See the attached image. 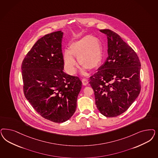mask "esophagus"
Masks as SVG:
<instances>
[{
    "label": "esophagus",
    "mask_w": 158,
    "mask_h": 158,
    "mask_svg": "<svg viewBox=\"0 0 158 158\" xmlns=\"http://www.w3.org/2000/svg\"><path fill=\"white\" fill-rule=\"evenodd\" d=\"M82 84L84 85H86L88 84V80L86 79V78H83L82 80Z\"/></svg>",
    "instance_id": "obj_1"
}]
</instances>
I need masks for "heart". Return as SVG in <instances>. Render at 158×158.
Segmentation results:
<instances>
[{"label":"heart","mask_w":158,"mask_h":158,"mask_svg":"<svg viewBox=\"0 0 158 158\" xmlns=\"http://www.w3.org/2000/svg\"><path fill=\"white\" fill-rule=\"evenodd\" d=\"M69 49L63 52V61L66 71L71 75L77 71L78 62L73 56L78 58L82 65L81 73L86 74L87 69L94 70L99 66L102 60L103 49L101 41L91 35H85L80 39L71 42Z\"/></svg>","instance_id":"1"}]
</instances>
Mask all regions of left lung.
I'll use <instances>...</instances> for the list:
<instances>
[{
    "label": "left lung",
    "mask_w": 158,
    "mask_h": 158,
    "mask_svg": "<svg viewBox=\"0 0 158 158\" xmlns=\"http://www.w3.org/2000/svg\"><path fill=\"white\" fill-rule=\"evenodd\" d=\"M100 31L107 36L108 57L89 83L100 113L116 117L126 112L139 94L141 63L137 53L120 35L108 29Z\"/></svg>",
    "instance_id": "left-lung-1"
}]
</instances>
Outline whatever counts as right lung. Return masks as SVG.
Instances as JSON below:
<instances>
[{
    "mask_svg": "<svg viewBox=\"0 0 158 158\" xmlns=\"http://www.w3.org/2000/svg\"><path fill=\"white\" fill-rule=\"evenodd\" d=\"M59 31L44 36L28 52L22 65L26 99L42 117L65 122L76 112L81 81L65 73Z\"/></svg>",
    "mask_w": 158,
    "mask_h": 158,
    "instance_id": "1",
    "label": "right lung"
}]
</instances>
